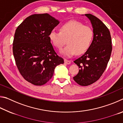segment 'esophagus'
Wrapping results in <instances>:
<instances>
[{
  "label": "esophagus",
  "instance_id": "obj_1",
  "mask_svg": "<svg viewBox=\"0 0 123 123\" xmlns=\"http://www.w3.org/2000/svg\"><path fill=\"white\" fill-rule=\"evenodd\" d=\"M64 63H65L66 64H69L70 63V61H69V60H67L65 59V60H64Z\"/></svg>",
  "mask_w": 123,
  "mask_h": 123
}]
</instances>
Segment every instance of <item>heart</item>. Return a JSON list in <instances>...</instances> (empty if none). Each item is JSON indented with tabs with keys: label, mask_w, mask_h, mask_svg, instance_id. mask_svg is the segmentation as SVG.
Here are the masks:
<instances>
[{
	"label": "heart",
	"mask_w": 123,
	"mask_h": 123,
	"mask_svg": "<svg viewBox=\"0 0 123 123\" xmlns=\"http://www.w3.org/2000/svg\"><path fill=\"white\" fill-rule=\"evenodd\" d=\"M94 37V31L90 26L82 23L71 20L62 25L60 31L53 30L49 34V38L53 45L61 49L67 39V45L61 50V53L70 57L75 53L81 54L90 47Z\"/></svg>",
	"instance_id": "1"
}]
</instances>
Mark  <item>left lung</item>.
Wrapping results in <instances>:
<instances>
[{"instance_id":"obj_1","label":"left lung","mask_w":123,"mask_h":123,"mask_svg":"<svg viewBox=\"0 0 123 123\" xmlns=\"http://www.w3.org/2000/svg\"><path fill=\"white\" fill-rule=\"evenodd\" d=\"M90 20L94 31V37L89 49L74 62L79 72L73 79L83 86L97 81L105 71L112 52V41L107 26L99 18L91 14H85Z\"/></svg>"}]
</instances>
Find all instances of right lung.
Wrapping results in <instances>:
<instances>
[{"instance_id": "1", "label": "right lung", "mask_w": 123, "mask_h": 123, "mask_svg": "<svg viewBox=\"0 0 123 123\" xmlns=\"http://www.w3.org/2000/svg\"><path fill=\"white\" fill-rule=\"evenodd\" d=\"M60 22L48 13L27 17L16 30L13 54L16 66L25 80L43 85L53 76L56 67L64 63L54 50L49 34Z\"/></svg>"}]
</instances>
